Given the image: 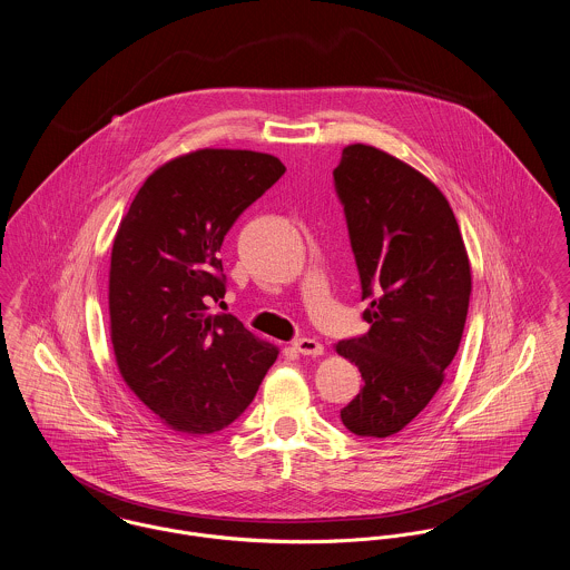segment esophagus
I'll return each instance as SVG.
<instances>
[{"instance_id":"obj_1","label":"esophagus","mask_w":570,"mask_h":570,"mask_svg":"<svg viewBox=\"0 0 570 570\" xmlns=\"http://www.w3.org/2000/svg\"><path fill=\"white\" fill-rule=\"evenodd\" d=\"M293 345H295V350H297L299 354H304V356H321V354H323V345H321L316 338L304 336V338H297Z\"/></svg>"}]
</instances>
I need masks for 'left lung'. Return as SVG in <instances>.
I'll return each instance as SVG.
<instances>
[{"instance_id": "left-lung-1", "label": "left lung", "mask_w": 570, "mask_h": 570, "mask_svg": "<svg viewBox=\"0 0 570 570\" xmlns=\"http://www.w3.org/2000/svg\"><path fill=\"white\" fill-rule=\"evenodd\" d=\"M334 184L356 257L367 334L334 345L363 376L341 422L384 440L440 391L468 316L470 259L442 190L413 166L367 146L343 148Z\"/></svg>"}]
</instances>
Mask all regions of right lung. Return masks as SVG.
Here are the masks:
<instances>
[{
  "label": "right lung",
  "mask_w": 570,
  "mask_h": 570,
  "mask_svg": "<svg viewBox=\"0 0 570 570\" xmlns=\"http://www.w3.org/2000/svg\"><path fill=\"white\" fill-rule=\"evenodd\" d=\"M286 173L266 153L198 148L159 166L135 194L111 249L109 321L120 376L175 433L229 426L255 397L279 350L225 297L223 240L236 218Z\"/></svg>",
  "instance_id": "add662e5"
}]
</instances>
